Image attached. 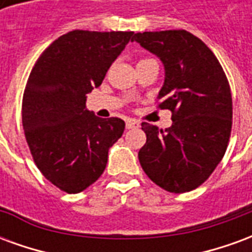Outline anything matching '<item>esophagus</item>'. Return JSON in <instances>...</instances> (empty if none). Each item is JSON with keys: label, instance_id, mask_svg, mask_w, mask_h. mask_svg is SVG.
<instances>
[{"label": "esophagus", "instance_id": "obj_1", "mask_svg": "<svg viewBox=\"0 0 252 252\" xmlns=\"http://www.w3.org/2000/svg\"><path fill=\"white\" fill-rule=\"evenodd\" d=\"M126 129H135V128H139L140 126V123L136 120H133V119H128L126 123Z\"/></svg>", "mask_w": 252, "mask_h": 252}]
</instances>
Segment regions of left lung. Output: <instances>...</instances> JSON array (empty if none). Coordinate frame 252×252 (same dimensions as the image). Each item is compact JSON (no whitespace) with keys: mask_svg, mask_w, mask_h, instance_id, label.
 Segmentation results:
<instances>
[{"mask_svg":"<svg viewBox=\"0 0 252 252\" xmlns=\"http://www.w3.org/2000/svg\"><path fill=\"white\" fill-rule=\"evenodd\" d=\"M132 41L159 58L164 68L159 108L173 112L166 131L142 123L147 142L139 162L148 178L171 193L205 182L225 154L232 97L222 67L204 41L184 30L143 32Z\"/></svg>","mask_w":252,"mask_h":252,"instance_id":"1","label":"left lung"}]
</instances>
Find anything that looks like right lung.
Masks as SVG:
<instances>
[{
	"mask_svg": "<svg viewBox=\"0 0 252 252\" xmlns=\"http://www.w3.org/2000/svg\"><path fill=\"white\" fill-rule=\"evenodd\" d=\"M132 39L133 32L71 31L47 47L31 71L23 97L27 143L41 174L67 193L98 180L124 132L121 119L86 109V94Z\"/></svg>",
	"mask_w": 252,
	"mask_h": 252,
	"instance_id": "obj_1",
	"label": "right lung"
}]
</instances>
